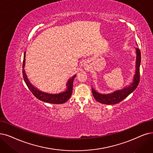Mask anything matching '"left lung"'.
<instances>
[{"mask_svg":"<svg viewBox=\"0 0 153 153\" xmlns=\"http://www.w3.org/2000/svg\"><path fill=\"white\" fill-rule=\"evenodd\" d=\"M136 74L134 75V82L129 85V87H126L123 90H117L114 91V93L111 94H100L91 88V91L92 94L97 101L101 103L107 105H114L115 103H119L122 100H123L124 99L131 94L132 91L135 90L139 85L140 80V51L139 48H136Z\"/></svg>","mask_w":153,"mask_h":153,"instance_id":"left-lung-1","label":"left lung"}]
</instances>
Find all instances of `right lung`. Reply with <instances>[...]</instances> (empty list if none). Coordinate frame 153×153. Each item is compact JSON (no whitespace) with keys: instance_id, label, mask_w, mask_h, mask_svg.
I'll use <instances>...</instances> for the list:
<instances>
[{"instance_id":"obj_1","label":"right lung","mask_w":153,"mask_h":153,"mask_svg":"<svg viewBox=\"0 0 153 153\" xmlns=\"http://www.w3.org/2000/svg\"><path fill=\"white\" fill-rule=\"evenodd\" d=\"M25 57H26V52L24 54V59H23V64H22V75H23L24 80L28 88L30 90L32 94L36 98H37V99H38L41 101L50 103H53V104H61V103H63L70 99L72 94L73 82V80H74V78H75L76 75L73 76L68 80V83L66 84L67 90L65 91H63V92L58 94H50L42 92V91H39L37 88L34 87L28 80L27 76L25 73V71L24 70V66H25Z\"/></svg>"}]
</instances>
